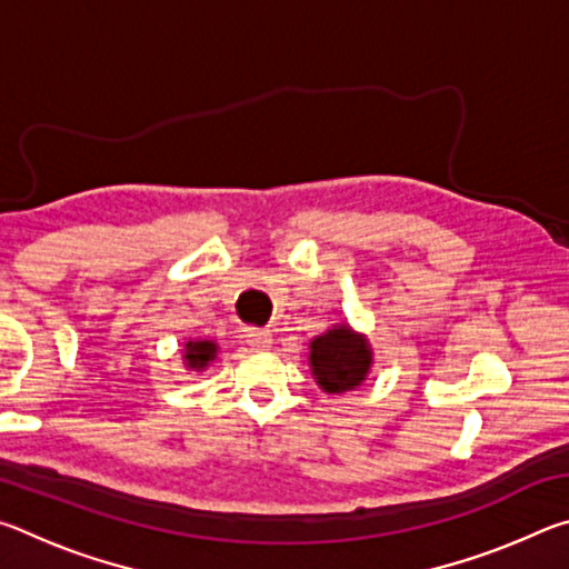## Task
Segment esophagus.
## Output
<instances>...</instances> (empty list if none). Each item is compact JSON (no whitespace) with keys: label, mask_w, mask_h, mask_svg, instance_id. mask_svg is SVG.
Instances as JSON below:
<instances>
[{"label":"esophagus","mask_w":569,"mask_h":569,"mask_svg":"<svg viewBox=\"0 0 569 569\" xmlns=\"http://www.w3.org/2000/svg\"><path fill=\"white\" fill-rule=\"evenodd\" d=\"M246 343L256 351H266V349H271L273 333L268 329H246Z\"/></svg>","instance_id":"1"}]
</instances>
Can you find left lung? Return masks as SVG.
<instances>
[{"label": "left lung", "mask_w": 569, "mask_h": 569, "mask_svg": "<svg viewBox=\"0 0 569 569\" xmlns=\"http://www.w3.org/2000/svg\"><path fill=\"white\" fill-rule=\"evenodd\" d=\"M308 366L326 393H346L359 389L371 373L373 349L366 333L343 321L308 343Z\"/></svg>", "instance_id": "8db88e82"}]
</instances>
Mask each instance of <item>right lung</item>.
Returning <instances> with one entry per match:
<instances>
[{"label":"right lung","mask_w":569,"mask_h":569,"mask_svg":"<svg viewBox=\"0 0 569 569\" xmlns=\"http://www.w3.org/2000/svg\"><path fill=\"white\" fill-rule=\"evenodd\" d=\"M220 346L213 339H188L182 343V363L188 371L203 373L218 359Z\"/></svg>","instance_id":"obj_1"}]
</instances>
